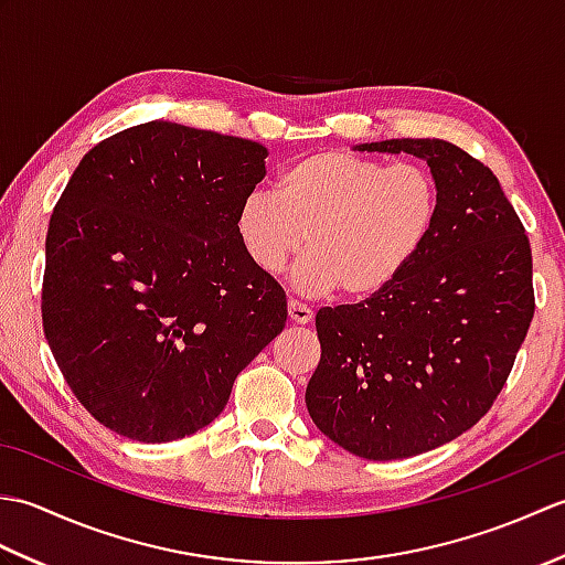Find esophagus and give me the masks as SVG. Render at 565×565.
<instances>
[{
	"instance_id": "esophagus-1",
	"label": "esophagus",
	"mask_w": 565,
	"mask_h": 565,
	"mask_svg": "<svg viewBox=\"0 0 565 565\" xmlns=\"http://www.w3.org/2000/svg\"><path fill=\"white\" fill-rule=\"evenodd\" d=\"M289 320L296 322V326H308L310 320H313V310H310L308 306L298 303V301H289Z\"/></svg>"
}]
</instances>
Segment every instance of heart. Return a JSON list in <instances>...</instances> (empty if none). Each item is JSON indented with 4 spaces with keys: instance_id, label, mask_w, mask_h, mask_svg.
<instances>
[{
    "instance_id": "1",
    "label": "heart",
    "mask_w": 565,
    "mask_h": 565,
    "mask_svg": "<svg viewBox=\"0 0 565 565\" xmlns=\"http://www.w3.org/2000/svg\"><path fill=\"white\" fill-rule=\"evenodd\" d=\"M439 184L425 164L320 150L286 164L274 194L239 201L235 233L247 259L276 276L298 252L294 271L303 296L342 289L352 301L374 298L401 279L435 233Z\"/></svg>"
}]
</instances>
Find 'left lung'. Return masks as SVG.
I'll return each mask as SVG.
<instances>
[{
  "instance_id": "left-lung-1",
  "label": "left lung",
  "mask_w": 565,
  "mask_h": 565,
  "mask_svg": "<svg viewBox=\"0 0 565 565\" xmlns=\"http://www.w3.org/2000/svg\"><path fill=\"white\" fill-rule=\"evenodd\" d=\"M354 150L415 154L441 194L435 233L391 289L316 316L310 417L350 454L393 461L441 447L490 411L534 318L532 249L498 177L454 142Z\"/></svg>"
}]
</instances>
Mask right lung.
<instances>
[{
  "mask_svg": "<svg viewBox=\"0 0 565 565\" xmlns=\"http://www.w3.org/2000/svg\"><path fill=\"white\" fill-rule=\"evenodd\" d=\"M267 148L170 121L94 146L45 237L43 330L77 401L128 439L194 435L286 326L235 233Z\"/></svg>",
  "mask_w": 565,
  "mask_h": 565,
  "instance_id": "right-lung-1",
  "label": "right lung"
}]
</instances>
